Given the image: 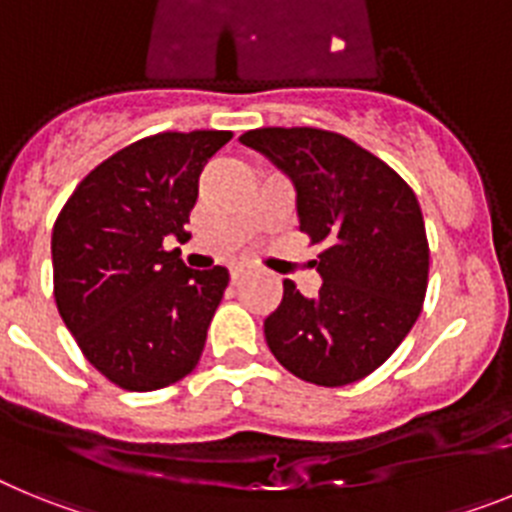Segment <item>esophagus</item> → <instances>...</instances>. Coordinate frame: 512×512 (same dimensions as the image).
<instances>
[{"instance_id":"1","label":"esophagus","mask_w":512,"mask_h":512,"mask_svg":"<svg viewBox=\"0 0 512 512\" xmlns=\"http://www.w3.org/2000/svg\"><path fill=\"white\" fill-rule=\"evenodd\" d=\"M248 266H233V269H230V282H241L243 277H246L248 274Z\"/></svg>"}]
</instances>
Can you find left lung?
Listing matches in <instances>:
<instances>
[{"label": "left lung", "instance_id": "1", "mask_svg": "<svg viewBox=\"0 0 512 512\" xmlns=\"http://www.w3.org/2000/svg\"><path fill=\"white\" fill-rule=\"evenodd\" d=\"M295 187L302 233L323 243L318 297L284 279L264 320L284 369L343 387L372 374L408 336L428 287V241L413 189L354 140L318 128H261L241 135Z\"/></svg>", "mask_w": 512, "mask_h": 512}]
</instances>
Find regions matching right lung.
<instances>
[{"label": "right lung", "instance_id": "right-lung-1", "mask_svg": "<svg viewBox=\"0 0 512 512\" xmlns=\"http://www.w3.org/2000/svg\"><path fill=\"white\" fill-rule=\"evenodd\" d=\"M228 130L161 133L122 148L74 189L53 225V289L63 323L99 372L151 392L197 366L228 269L184 266L205 164Z\"/></svg>", "mask_w": 512, "mask_h": 512}]
</instances>
